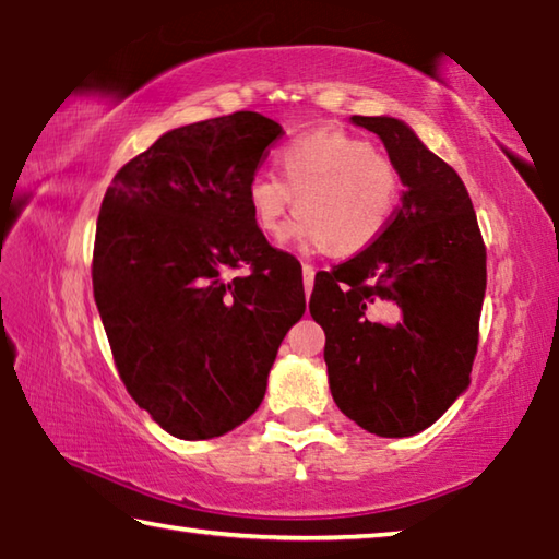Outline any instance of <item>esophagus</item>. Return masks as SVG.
Masks as SVG:
<instances>
[{
  "mask_svg": "<svg viewBox=\"0 0 559 559\" xmlns=\"http://www.w3.org/2000/svg\"><path fill=\"white\" fill-rule=\"evenodd\" d=\"M313 283H316V269L308 266V263H302V286H306V296H310V290H313Z\"/></svg>",
  "mask_w": 559,
  "mask_h": 559,
  "instance_id": "esophagus-1",
  "label": "esophagus"
}]
</instances>
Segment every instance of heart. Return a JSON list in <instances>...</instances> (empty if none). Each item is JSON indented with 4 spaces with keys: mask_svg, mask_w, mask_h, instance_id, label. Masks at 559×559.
Listing matches in <instances>:
<instances>
[{
    "mask_svg": "<svg viewBox=\"0 0 559 559\" xmlns=\"http://www.w3.org/2000/svg\"><path fill=\"white\" fill-rule=\"evenodd\" d=\"M276 163L281 177L257 175L246 187L251 219L263 236L283 229L296 202L288 241L353 257L380 239L400 204V169L353 132H308L281 147Z\"/></svg>",
    "mask_w": 559,
    "mask_h": 559,
    "instance_id": "obj_1",
    "label": "heart"
}]
</instances>
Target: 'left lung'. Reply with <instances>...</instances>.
Instances as JSON below:
<instances>
[{
    "mask_svg": "<svg viewBox=\"0 0 559 559\" xmlns=\"http://www.w3.org/2000/svg\"><path fill=\"white\" fill-rule=\"evenodd\" d=\"M349 120L384 143L402 206L372 246L318 273L310 316L325 330L340 412L377 437H414L471 384L486 246L461 177L404 120Z\"/></svg>",
    "mask_w": 559,
    "mask_h": 559,
    "instance_id": "8db88e82",
    "label": "left lung"
}]
</instances>
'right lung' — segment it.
<instances>
[{
  "label": "right lung",
  "mask_w": 559,
  "mask_h": 559,
  "mask_svg": "<svg viewBox=\"0 0 559 559\" xmlns=\"http://www.w3.org/2000/svg\"><path fill=\"white\" fill-rule=\"evenodd\" d=\"M281 135L251 110L167 130L103 197L93 296L122 384L177 439H214L249 419L306 313L298 269L246 200ZM243 265L249 274L225 281Z\"/></svg>",
  "instance_id": "add662e5"
}]
</instances>
